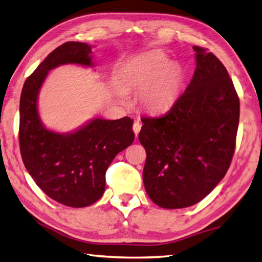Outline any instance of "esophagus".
Instances as JSON below:
<instances>
[{"instance_id":"esophagus-1","label":"esophagus","mask_w":262,"mask_h":262,"mask_svg":"<svg viewBox=\"0 0 262 262\" xmlns=\"http://www.w3.org/2000/svg\"><path fill=\"white\" fill-rule=\"evenodd\" d=\"M132 128H134V132L136 136H138V134L140 132V128H141V123L140 122H135L134 125H132Z\"/></svg>"}]
</instances>
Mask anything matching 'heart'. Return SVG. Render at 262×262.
I'll return each instance as SVG.
<instances>
[{"label": "heart", "mask_w": 262, "mask_h": 262, "mask_svg": "<svg viewBox=\"0 0 262 262\" xmlns=\"http://www.w3.org/2000/svg\"><path fill=\"white\" fill-rule=\"evenodd\" d=\"M119 86L115 94L125 98V92H139L145 110L159 114L171 109L181 98L185 82L184 69L167 54L150 50L128 59L118 70Z\"/></svg>", "instance_id": "b5f03b06"}]
</instances>
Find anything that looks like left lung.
I'll use <instances>...</instances> for the list:
<instances>
[{"instance_id":"8db88e82","label":"left lung","mask_w":262,"mask_h":262,"mask_svg":"<svg viewBox=\"0 0 262 262\" xmlns=\"http://www.w3.org/2000/svg\"><path fill=\"white\" fill-rule=\"evenodd\" d=\"M195 52V71L176 104L143 117V180L154 204L185 208L214 190L230 166L239 122V99L227 69L213 53Z\"/></svg>"}]
</instances>
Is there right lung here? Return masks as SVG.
Segmentation results:
<instances>
[{
  "label": "right lung",
  "instance_id": "add662e5",
  "mask_svg": "<svg viewBox=\"0 0 262 262\" xmlns=\"http://www.w3.org/2000/svg\"><path fill=\"white\" fill-rule=\"evenodd\" d=\"M91 53L90 45L75 41L53 50L26 79L19 104V146L26 170L49 198L75 208L102 196L109 164L135 140L130 117H95L68 134L49 130L41 122L38 96L49 71L63 64L93 67Z\"/></svg>",
  "mask_w": 262,
  "mask_h": 262
}]
</instances>
